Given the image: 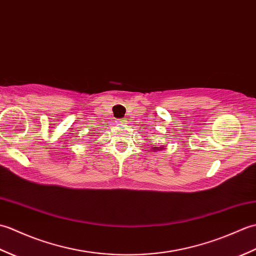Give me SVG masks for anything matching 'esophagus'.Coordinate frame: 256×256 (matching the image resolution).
<instances>
[{"label": "esophagus", "instance_id": "obj_1", "mask_svg": "<svg viewBox=\"0 0 256 256\" xmlns=\"http://www.w3.org/2000/svg\"><path fill=\"white\" fill-rule=\"evenodd\" d=\"M126 122H128V118H118V123L125 124Z\"/></svg>", "mask_w": 256, "mask_h": 256}]
</instances>
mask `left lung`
<instances>
[{"label": "left lung", "mask_w": 256, "mask_h": 256, "mask_svg": "<svg viewBox=\"0 0 256 256\" xmlns=\"http://www.w3.org/2000/svg\"><path fill=\"white\" fill-rule=\"evenodd\" d=\"M154 150H160V148H154Z\"/></svg>", "instance_id": "left-lung-1"}]
</instances>
